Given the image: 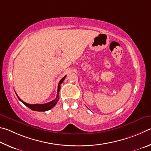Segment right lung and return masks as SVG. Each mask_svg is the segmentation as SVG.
<instances>
[{"mask_svg": "<svg viewBox=\"0 0 151 151\" xmlns=\"http://www.w3.org/2000/svg\"><path fill=\"white\" fill-rule=\"evenodd\" d=\"M66 77V76H64L62 80L60 81L59 83H58V93H57V96L55 97V99L53 100V101L47 103V104H26V103L24 102L22 100H21L19 97L17 96L18 97L20 101L21 102H22L26 106H27L28 108H30V109L35 111H46L47 110H50V109L54 107L55 105H56L57 102L59 100V91L60 90V85L62 84V83L63 81V80H65V78Z\"/></svg>", "mask_w": 151, "mask_h": 151, "instance_id": "obj_1", "label": "right lung"}]
</instances>
